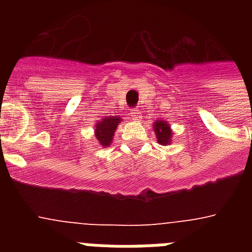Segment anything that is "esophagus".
Returning <instances> with one entry per match:
<instances>
[{"label": "esophagus", "mask_w": 252, "mask_h": 252, "mask_svg": "<svg viewBox=\"0 0 252 252\" xmlns=\"http://www.w3.org/2000/svg\"><path fill=\"white\" fill-rule=\"evenodd\" d=\"M130 116L132 120H139L140 116H141V112H140L139 108H132V110L130 111Z\"/></svg>", "instance_id": "34e87169"}]
</instances>
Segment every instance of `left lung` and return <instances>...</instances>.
I'll list each match as a JSON object with an SVG mask.
<instances>
[{
    "instance_id": "1",
    "label": "left lung",
    "mask_w": 252,
    "mask_h": 252,
    "mask_svg": "<svg viewBox=\"0 0 252 252\" xmlns=\"http://www.w3.org/2000/svg\"><path fill=\"white\" fill-rule=\"evenodd\" d=\"M154 128H155V133H157L158 142L161 144V145H166L170 142L171 139V131L169 128V125L165 121H160L158 120L155 124H154Z\"/></svg>"
}]
</instances>
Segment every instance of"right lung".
I'll list each match as a JSON object with an SVG mask.
<instances>
[{
	"label": "right lung",
	"instance_id": "1",
	"mask_svg": "<svg viewBox=\"0 0 252 252\" xmlns=\"http://www.w3.org/2000/svg\"><path fill=\"white\" fill-rule=\"evenodd\" d=\"M119 124V116H110V117L106 116L104 119L97 122V125H95V137L102 146H104V148L110 146L113 139V133H115V130Z\"/></svg>",
	"mask_w": 252,
	"mask_h": 252
}]
</instances>
